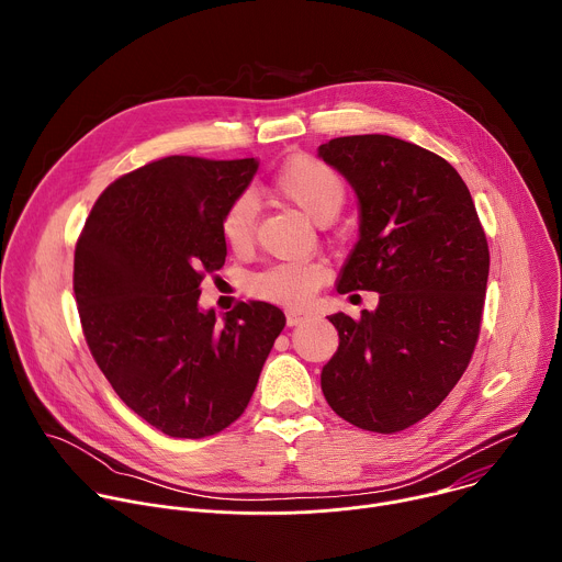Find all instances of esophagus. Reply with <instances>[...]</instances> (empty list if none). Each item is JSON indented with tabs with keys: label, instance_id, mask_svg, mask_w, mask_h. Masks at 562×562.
<instances>
[{
	"label": "esophagus",
	"instance_id": "34e87169",
	"mask_svg": "<svg viewBox=\"0 0 562 562\" xmlns=\"http://www.w3.org/2000/svg\"><path fill=\"white\" fill-rule=\"evenodd\" d=\"M306 317H308V313H306V311L289 308V311H286V325H289V327H295V325H300L302 319H306Z\"/></svg>",
	"mask_w": 562,
	"mask_h": 562
}]
</instances>
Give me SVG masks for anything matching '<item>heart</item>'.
I'll return each mask as SVG.
<instances>
[{"instance_id": "obj_1", "label": "heart", "mask_w": 562, "mask_h": 562, "mask_svg": "<svg viewBox=\"0 0 562 562\" xmlns=\"http://www.w3.org/2000/svg\"><path fill=\"white\" fill-rule=\"evenodd\" d=\"M273 187L317 224L331 222L347 200V187L340 173L313 155L289 157L280 167ZM254 222L256 200L251 195L235 198L220 222L224 243L231 249H245L251 243ZM325 278L327 269L317 262H282L256 273L249 289L254 295L269 302L302 304Z\"/></svg>"}]
</instances>
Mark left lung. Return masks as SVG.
I'll list each match as a JSON object with an SVG mask.
<instances>
[{"label":"left lung","mask_w":562,"mask_h":562,"mask_svg":"<svg viewBox=\"0 0 562 562\" xmlns=\"http://www.w3.org/2000/svg\"><path fill=\"white\" fill-rule=\"evenodd\" d=\"M353 189L358 243L338 293L378 291L358 319L329 315L340 345L323 393L347 423L378 434L427 418L464 373L483 317L490 247L471 193L440 155L391 135L319 144Z\"/></svg>","instance_id":"8db88e82"}]
</instances>
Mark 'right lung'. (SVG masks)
Segmentation results:
<instances>
[{
	"label": "right lung",
	"mask_w": 562,
	"mask_h": 562,
	"mask_svg": "<svg viewBox=\"0 0 562 562\" xmlns=\"http://www.w3.org/2000/svg\"><path fill=\"white\" fill-rule=\"evenodd\" d=\"M260 162L171 155L115 180L75 247L72 289L89 349L139 418L171 438H204L243 416L286 325L267 302L217 319L200 308L220 271L226 206Z\"/></svg>",
	"instance_id": "1"
}]
</instances>
